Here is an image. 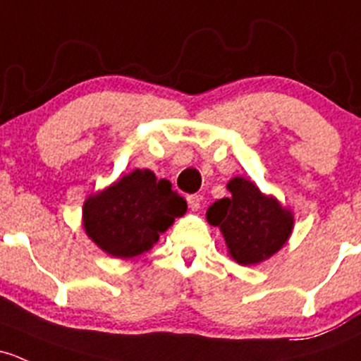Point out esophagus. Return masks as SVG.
I'll list each match as a JSON object with an SVG mask.
<instances>
[{
  "label": "esophagus",
  "mask_w": 361,
  "mask_h": 361,
  "mask_svg": "<svg viewBox=\"0 0 361 361\" xmlns=\"http://www.w3.org/2000/svg\"><path fill=\"white\" fill-rule=\"evenodd\" d=\"M188 207L190 211H199L200 209V202H202V197L200 195H188Z\"/></svg>",
  "instance_id": "obj_1"
}]
</instances>
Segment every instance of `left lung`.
<instances>
[{"instance_id": "1", "label": "left lung", "mask_w": 361, "mask_h": 361, "mask_svg": "<svg viewBox=\"0 0 361 361\" xmlns=\"http://www.w3.org/2000/svg\"><path fill=\"white\" fill-rule=\"evenodd\" d=\"M226 188L231 195L216 200L206 218L221 230L230 256L247 267L279 252L292 233V212L245 178H233Z\"/></svg>"}]
</instances>
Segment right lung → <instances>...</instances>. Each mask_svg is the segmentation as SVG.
Returning a JSON list of instances; mask_svg holds the SVG:
<instances>
[{
    "label": "right lung",
    "instance_id": "add662e5",
    "mask_svg": "<svg viewBox=\"0 0 361 361\" xmlns=\"http://www.w3.org/2000/svg\"><path fill=\"white\" fill-rule=\"evenodd\" d=\"M185 212L187 200L168 180H157L150 169H135L86 199L82 225L104 252L130 259L152 249Z\"/></svg>",
    "mask_w": 361,
    "mask_h": 361
}]
</instances>
